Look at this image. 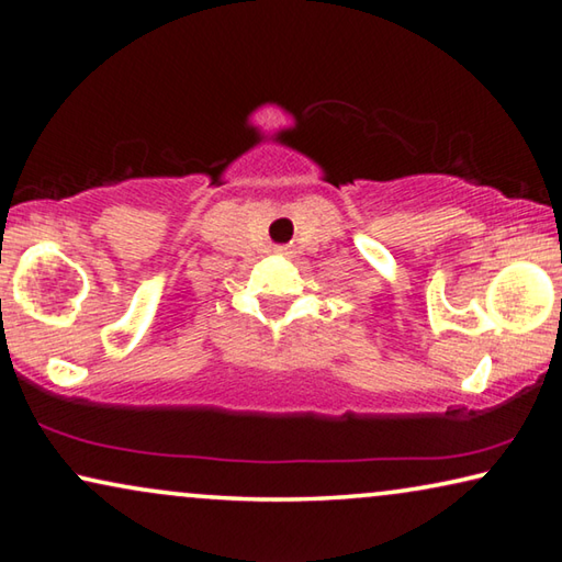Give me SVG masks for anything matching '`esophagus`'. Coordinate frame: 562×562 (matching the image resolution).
<instances>
[{
  "label": "esophagus",
  "instance_id": "esophagus-1",
  "mask_svg": "<svg viewBox=\"0 0 562 562\" xmlns=\"http://www.w3.org/2000/svg\"><path fill=\"white\" fill-rule=\"evenodd\" d=\"M274 252H278V255H290V247L288 245H280V247H274Z\"/></svg>",
  "mask_w": 562,
  "mask_h": 562
}]
</instances>
